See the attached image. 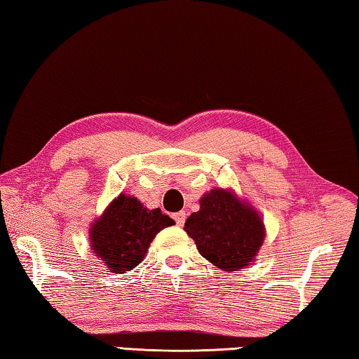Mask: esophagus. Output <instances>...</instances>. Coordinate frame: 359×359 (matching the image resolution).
Here are the masks:
<instances>
[{"mask_svg":"<svg viewBox=\"0 0 359 359\" xmlns=\"http://www.w3.org/2000/svg\"><path fill=\"white\" fill-rule=\"evenodd\" d=\"M175 224H177L179 227H182L185 224V219H187V213L185 212H179V213H174L172 215Z\"/></svg>","mask_w":359,"mask_h":359,"instance_id":"1","label":"esophagus"}]
</instances>
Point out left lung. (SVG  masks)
<instances>
[{
    "label": "left lung",
    "instance_id": "1",
    "mask_svg": "<svg viewBox=\"0 0 359 359\" xmlns=\"http://www.w3.org/2000/svg\"><path fill=\"white\" fill-rule=\"evenodd\" d=\"M199 203V212L189 215L185 222V231L199 254L226 272L255 262L266 236L257 208L226 188L210 189Z\"/></svg>",
    "mask_w": 359,
    "mask_h": 359
}]
</instances>
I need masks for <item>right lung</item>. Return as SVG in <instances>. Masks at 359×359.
<instances>
[{
    "mask_svg": "<svg viewBox=\"0 0 359 359\" xmlns=\"http://www.w3.org/2000/svg\"><path fill=\"white\" fill-rule=\"evenodd\" d=\"M174 224L160 208L147 210L121 193L90 226V248L110 272L123 273L137 268L158 231Z\"/></svg>",
    "mask_w": 359,
    "mask_h": 359,
    "instance_id": "obj_1",
    "label": "right lung"
}]
</instances>
